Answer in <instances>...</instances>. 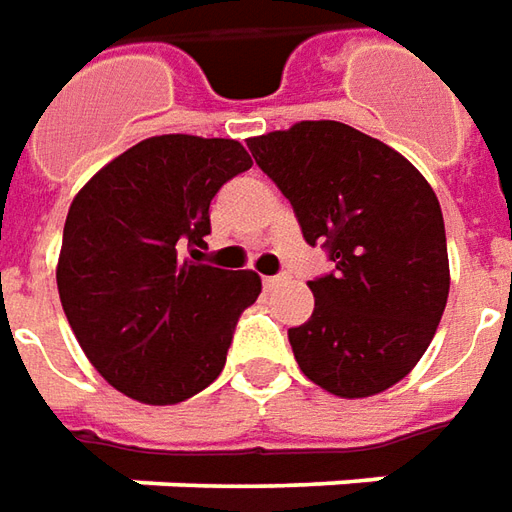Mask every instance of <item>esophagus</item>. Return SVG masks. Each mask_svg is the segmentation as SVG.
I'll list each match as a JSON object with an SVG mask.
<instances>
[{"mask_svg":"<svg viewBox=\"0 0 512 512\" xmlns=\"http://www.w3.org/2000/svg\"><path fill=\"white\" fill-rule=\"evenodd\" d=\"M283 283V277H263V288H277V285Z\"/></svg>","mask_w":512,"mask_h":512,"instance_id":"obj_1","label":"esophagus"}]
</instances>
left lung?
Segmentation results:
<instances>
[{
  "mask_svg": "<svg viewBox=\"0 0 512 512\" xmlns=\"http://www.w3.org/2000/svg\"><path fill=\"white\" fill-rule=\"evenodd\" d=\"M283 190L305 241L336 271L311 280L314 314L288 330L300 370L339 398H370L415 370L448 300L440 201L381 139L336 120H302L246 139Z\"/></svg>",
  "mask_w": 512,
  "mask_h": 512,
  "instance_id": "1",
  "label": "left lung"
}]
</instances>
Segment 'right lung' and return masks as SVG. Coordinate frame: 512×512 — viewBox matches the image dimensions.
Wrapping results in <instances>:
<instances>
[{"instance_id": "add662e5", "label": "right lung", "mask_w": 512, "mask_h": 512, "mask_svg": "<svg viewBox=\"0 0 512 512\" xmlns=\"http://www.w3.org/2000/svg\"><path fill=\"white\" fill-rule=\"evenodd\" d=\"M249 168L238 139L162 134L111 159L72 198L58 297L92 367L128 398L182 403L224 370L260 277L179 252L204 246L212 196Z\"/></svg>"}]
</instances>
